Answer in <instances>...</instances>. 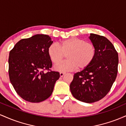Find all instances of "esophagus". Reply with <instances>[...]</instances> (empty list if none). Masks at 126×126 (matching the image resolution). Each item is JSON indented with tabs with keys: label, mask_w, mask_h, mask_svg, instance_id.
<instances>
[{
	"label": "esophagus",
	"mask_w": 126,
	"mask_h": 126,
	"mask_svg": "<svg viewBox=\"0 0 126 126\" xmlns=\"http://www.w3.org/2000/svg\"><path fill=\"white\" fill-rule=\"evenodd\" d=\"M65 74V73H63V72H60V77H63Z\"/></svg>",
	"instance_id": "obj_1"
}]
</instances>
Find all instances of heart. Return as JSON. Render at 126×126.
Returning a JSON list of instances; mask_svg holds the SVG:
<instances>
[{
	"label": "heart",
	"instance_id": "1",
	"mask_svg": "<svg viewBox=\"0 0 126 126\" xmlns=\"http://www.w3.org/2000/svg\"><path fill=\"white\" fill-rule=\"evenodd\" d=\"M95 53L93 44L75 37L63 40L59 46L52 44L48 48L49 57L54 64L60 63L66 54L67 60L54 66L55 70L59 72L85 69L93 61Z\"/></svg>",
	"mask_w": 126,
	"mask_h": 126
}]
</instances>
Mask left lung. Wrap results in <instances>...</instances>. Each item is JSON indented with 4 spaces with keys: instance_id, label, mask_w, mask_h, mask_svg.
<instances>
[{
    "instance_id": "8db88e82",
    "label": "left lung",
    "mask_w": 126,
    "mask_h": 126,
    "mask_svg": "<svg viewBox=\"0 0 126 126\" xmlns=\"http://www.w3.org/2000/svg\"><path fill=\"white\" fill-rule=\"evenodd\" d=\"M89 38L96 50L94 59L88 67L75 73L70 89L78 100L92 103L103 98L110 90L117 75L118 56L105 37L90 34Z\"/></svg>"
}]
</instances>
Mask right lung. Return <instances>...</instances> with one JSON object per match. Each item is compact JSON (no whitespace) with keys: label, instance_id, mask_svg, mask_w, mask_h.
<instances>
[{"label":"right lung","instance_id":"right-lung-1","mask_svg":"<svg viewBox=\"0 0 126 126\" xmlns=\"http://www.w3.org/2000/svg\"><path fill=\"white\" fill-rule=\"evenodd\" d=\"M53 43L48 35L36 34L19 41L10 51L9 75L17 94L24 100L40 102L51 95L59 72L50 71L52 66L48 55Z\"/></svg>","mask_w":126,"mask_h":126}]
</instances>
